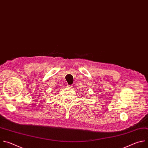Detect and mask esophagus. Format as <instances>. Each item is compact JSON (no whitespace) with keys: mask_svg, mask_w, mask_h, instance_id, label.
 Segmentation results:
<instances>
[{"mask_svg":"<svg viewBox=\"0 0 148 148\" xmlns=\"http://www.w3.org/2000/svg\"><path fill=\"white\" fill-rule=\"evenodd\" d=\"M68 87H72V85H68Z\"/></svg>","mask_w":148,"mask_h":148,"instance_id":"esophagus-1","label":"esophagus"}]
</instances>
